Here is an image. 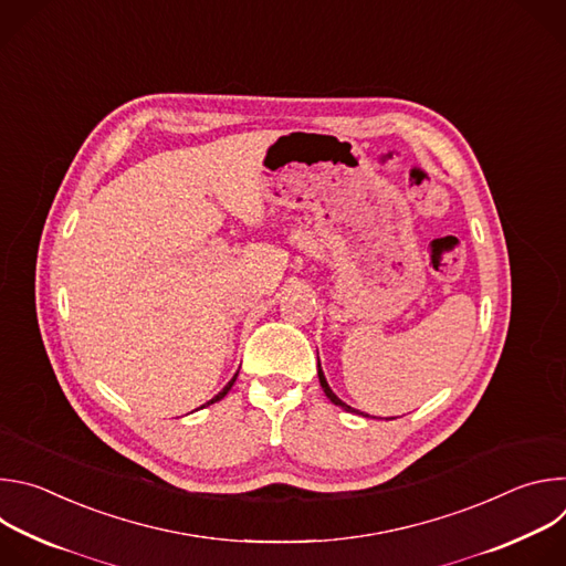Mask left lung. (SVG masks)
Wrapping results in <instances>:
<instances>
[{
  "instance_id": "1",
  "label": "left lung",
  "mask_w": 566,
  "mask_h": 566,
  "mask_svg": "<svg viewBox=\"0 0 566 566\" xmlns=\"http://www.w3.org/2000/svg\"><path fill=\"white\" fill-rule=\"evenodd\" d=\"M317 378H319V385H322V389H325V394H327V398L334 402V406H338V408H343V410H347V412H356L354 408H349L347 402H343L334 391H332V387H329V382H327V378H325V374H322V369H319V363H317Z\"/></svg>"
}]
</instances>
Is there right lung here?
Returning <instances> with one entry per match:
<instances>
[{"label": "right lung", "mask_w": 566, "mask_h": 566, "mask_svg": "<svg viewBox=\"0 0 566 566\" xmlns=\"http://www.w3.org/2000/svg\"><path fill=\"white\" fill-rule=\"evenodd\" d=\"M237 374H239V371H237ZM237 374L232 376V380H230V382H228V385H226V387H223V389H221V391H219V394H217L212 400H208V406H210V402H217V400H221V398H223V396L230 391V387H232V385H234V380H237ZM201 408H206V406H201Z\"/></svg>", "instance_id": "obj_1"}]
</instances>
